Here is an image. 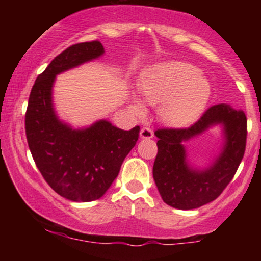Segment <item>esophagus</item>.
<instances>
[{
	"instance_id": "1",
	"label": "esophagus",
	"mask_w": 261,
	"mask_h": 261,
	"mask_svg": "<svg viewBox=\"0 0 261 261\" xmlns=\"http://www.w3.org/2000/svg\"><path fill=\"white\" fill-rule=\"evenodd\" d=\"M140 136L141 139H152L153 137V131H152V128L149 127H142L141 128V133H140Z\"/></svg>"
}]
</instances>
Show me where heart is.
Wrapping results in <instances>:
<instances>
[{
  "label": "heart",
  "instance_id": "b5f03b06",
  "mask_svg": "<svg viewBox=\"0 0 261 261\" xmlns=\"http://www.w3.org/2000/svg\"><path fill=\"white\" fill-rule=\"evenodd\" d=\"M141 93L148 104H161V115L172 126H185L199 118L211 95V85L196 66L184 61L158 65L141 83ZM135 112H145L134 100Z\"/></svg>",
  "mask_w": 261,
  "mask_h": 261
}]
</instances>
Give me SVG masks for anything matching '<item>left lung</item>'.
<instances>
[{
    "instance_id": "obj_1",
    "label": "left lung",
    "mask_w": 261,
    "mask_h": 261,
    "mask_svg": "<svg viewBox=\"0 0 261 261\" xmlns=\"http://www.w3.org/2000/svg\"><path fill=\"white\" fill-rule=\"evenodd\" d=\"M224 127V148L208 169H193L186 161L182 143L215 124ZM158 152L153 179L167 205L193 210L214 201L234 176L243 160L247 143V116L227 104L210 107L195 124L187 128H158Z\"/></svg>"
}]
</instances>
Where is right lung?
Returning <instances> with one entry per match:
<instances>
[{"label":"right lung","instance_id":"right-lung-1","mask_svg":"<svg viewBox=\"0 0 261 261\" xmlns=\"http://www.w3.org/2000/svg\"><path fill=\"white\" fill-rule=\"evenodd\" d=\"M103 54L104 47L98 40L64 50L35 80L25 113L27 141L38 169L54 191L76 202L103 196L139 140L140 126L125 131L99 120L74 130L60 121L54 110L51 94L56 74Z\"/></svg>","mask_w":261,"mask_h":261}]
</instances>
